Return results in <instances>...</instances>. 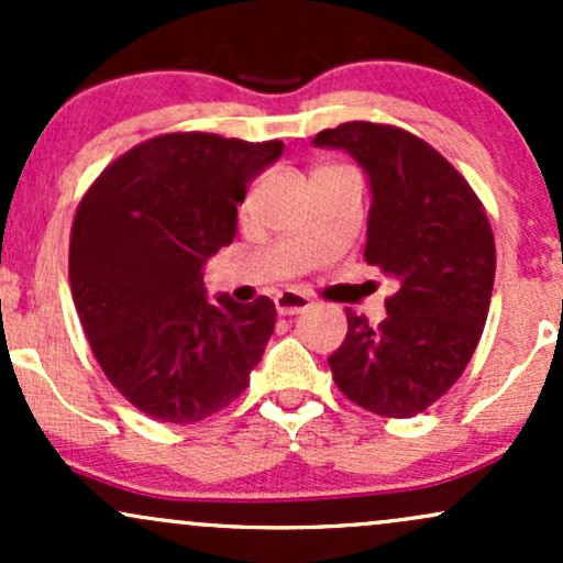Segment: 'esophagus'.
<instances>
[{
  "instance_id": "obj_1",
  "label": "esophagus",
  "mask_w": 563,
  "mask_h": 563,
  "mask_svg": "<svg viewBox=\"0 0 563 563\" xmlns=\"http://www.w3.org/2000/svg\"><path fill=\"white\" fill-rule=\"evenodd\" d=\"M309 307H312V299L299 294V290H283V294L275 296L277 314H301Z\"/></svg>"
}]
</instances>
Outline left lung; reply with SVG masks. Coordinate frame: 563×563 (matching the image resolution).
<instances>
[{"label":"left lung","instance_id":"obj_1","mask_svg":"<svg viewBox=\"0 0 563 563\" xmlns=\"http://www.w3.org/2000/svg\"><path fill=\"white\" fill-rule=\"evenodd\" d=\"M312 145L363 166L365 260L397 286L378 325L349 309L344 344L328 357L333 380L376 416L410 418L461 378L479 344L495 283L493 228L450 161L405 129L349 121Z\"/></svg>","mask_w":563,"mask_h":563}]
</instances>
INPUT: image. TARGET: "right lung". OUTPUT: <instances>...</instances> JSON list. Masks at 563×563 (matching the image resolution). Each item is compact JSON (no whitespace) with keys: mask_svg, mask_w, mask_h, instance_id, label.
<instances>
[{"mask_svg":"<svg viewBox=\"0 0 563 563\" xmlns=\"http://www.w3.org/2000/svg\"><path fill=\"white\" fill-rule=\"evenodd\" d=\"M283 142L161 134L132 147L81 198L68 277L97 363L134 407L196 423L249 386L275 303L209 299L203 264L238 232V206Z\"/></svg>","mask_w":563,"mask_h":563,"instance_id":"obj_1","label":"right lung"}]
</instances>
